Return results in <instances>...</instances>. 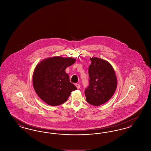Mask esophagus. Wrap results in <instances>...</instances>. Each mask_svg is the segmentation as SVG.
I'll list each match as a JSON object with an SVG mask.
<instances>
[{
  "label": "esophagus",
  "mask_w": 151,
  "mask_h": 151,
  "mask_svg": "<svg viewBox=\"0 0 151 151\" xmlns=\"http://www.w3.org/2000/svg\"><path fill=\"white\" fill-rule=\"evenodd\" d=\"M75 86H76V88H77L78 89H79V88H80V85L79 84H75Z\"/></svg>",
  "instance_id": "1"
}]
</instances>
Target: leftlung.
<instances>
[{
  "instance_id": "1",
  "label": "left lung",
  "mask_w": 151,
  "mask_h": 151,
  "mask_svg": "<svg viewBox=\"0 0 151 151\" xmlns=\"http://www.w3.org/2000/svg\"><path fill=\"white\" fill-rule=\"evenodd\" d=\"M90 59L89 86L85 90V95L89 104L100 106L114 93L117 86L116 78L113 67L108 62L99 58H90Z\"/></svg>"
}]
</instances>
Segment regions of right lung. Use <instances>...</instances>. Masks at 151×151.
Here are the masks:
<instances>
[{
  "mask_svg": "<svg viewBox=\"0 0 151 151\" xmlns=\"http://www.w3.org/2000/svg\"><path fill=\"white\" fill-rule=\"evenodd\" d=\"M75 62L72 58L54 57L43 60L36 66L33 84L42 100L51 106H58L65 103L72 91L77 89L65 71Z\"/></svg>",
  "mask_w": 151,
  "mask_h": 151,
  "instance_id": "right-lung-1",
  "label": "right lung"
}]
</instances>
